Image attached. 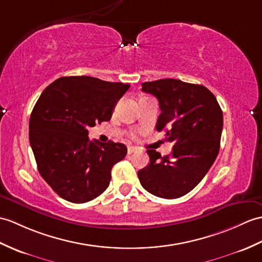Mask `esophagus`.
I'll list each match as a JSON object with an SVG mask.
<instances>
[{
  "label": "esophagus",
  "mask_w": 262,
  "mask_h": 262,
  "mask_svg": "<svg viewBox=\"0 0 262 262\" xmlns=\"http://www.w3.org/2000/svg\"><path fill=\"white\" fill-rule=\"evenodd\" d=\"M136 150H137L136 147H134V146H128V148H127V153L133 154V153H135Z\"/></svg>",
  "instance_id": "obj_1"
}]
</instances>
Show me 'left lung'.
<instances>
[{
	"mask_svg": "<svg viewBox=\"0 0 262 262\" xmlns=\"http://www.w3.org/2000/svg\"><path fill=\"white\" fill-rule=\"evenodd\" d=\"M144 93L159 100L157 132L172 143L171 155L147 149L149 164L138 171L146 191L163 199H178L195 187L214 163L223 127L221 107L211 91L201 84L178 79L142 83Z\"/></svg>",
	"mask_w": 262,
	"mask_h": 262,
	"instance_id": "obj_1",
	"label": "left lung"
}]
</instances>
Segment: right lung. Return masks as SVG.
Masks as SVG:
<instances>
[{"label":"right lung","instance_id":"obj_1","mask_svg":"<svg viewBox=\"0 0 262 262\" xmlns=\"http://www.w3.org/2000/svg\"><path fill=\"white\" fill-rule=\"evenodd\" d=\"M128 83L88 76L61 77L49 84L31 113L29 138L39 173L59 196L84 203L99 196L124 144L90 141L88 128L108 121Z\"/></svg>","mask_w":262,"mask_h":262}]
</instances>
